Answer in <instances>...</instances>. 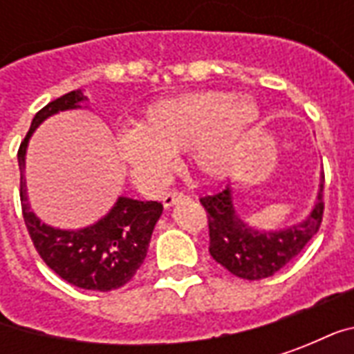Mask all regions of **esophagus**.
<instances>
[{
    "label": "esophagus",
    "instance_id": "34e87169",
    "mask_svg": "<svg viewBox=\"0 0 354 354\" xmlns=\"http://www.w3.org/2000/svg\"><path fill=\"white\" fill-rule=\"evenodd\" d=\"M189 199L185 193L182 192H172V193H167L165 197H162V205H165V208H170L174 207V205H178V203H182V201Z\"/></svg>",
    "mask_w": 354,
    "mask_h": 354
}]
</instances>
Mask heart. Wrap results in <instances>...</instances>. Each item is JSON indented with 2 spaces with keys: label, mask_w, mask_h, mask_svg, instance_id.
Returning a JSON list of instances; mask_svg holds the SVG:
<instances>
[{
  "label": "heart",
  "mask_w": 354,
  "mask_h": 354,
  "mask_svg": "<svg viewBox=\"0 0 354 354\" xmlns=\"http://www.w3.org/2000/svg\"><path fill=\"white\" fill-rule=\"evenodd\" d=\"M260 119V104L248 94H182L147 108L138 129L119 132L117 153L144 189L161 187L174 169V155L185 149L203 176L222 180L245 159Z\"/></svg>",
  "instance_id": "heart-1"
}]
</instances>
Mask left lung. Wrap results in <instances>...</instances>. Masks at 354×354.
<instances>
[{
	"label": "left lung",
	"mask_w": 354,
	"mask_h": 354,
	"mask_svg": "<svg viewBox=\"0 0 354 354\" xmlns=\"http://www.w3.org/2000/svg\"><path fill=\"white\" fill-rule=\"evenodd\" d=\"M319 180L317 199L307 218L277 230L252 227L243 220L235 208L233 182L214 195L203 197L201 205L208 212L210 256L230 273L246 281H260L281 271L319 231L324 210V174H320Z\"/></svg>",
	"instance_id": "1"
}]
</instances>
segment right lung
<instances>
[{
  "mask_svg": "<svg viewBox=\"0 0 354 354\" xmlns=\"http://www.w3.org/2000/svg\"><path fill=\"white\" fill-rule=\"evenodd\" d=\"M87 96L77 88L35 113L19 149L20 203L28 233L41 260L77 288L109 292L131 281L146 260L155 223L162 214L161 203L119 195L100 220L80 230H62L41 222L32 210L26 189V151L32 134L43 121L60 111L87 109Z\"/></svg>",
  "mask_w": 354,
  "mask_h": 354,
  "instance_id": "obj_1",
  "label": "right lung"
}]
</instances>
